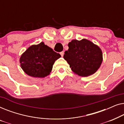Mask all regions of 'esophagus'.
<instances>
[{
	"instance_id": "34e87169",
	"label": "esophagus",
	"mask_w": 124,
	"mask_h": 124,
	"mask_svg": "<svg viewBox=\"0 0 124 124\" xmlns=\"http://www.w3.org/2000/svg\"><path fill=\"white\" fill-rule=\"evenodd\" d=\"M60 55H61V56H62V57L64 56V51H62L60 52Z\"/></svg>"
}]
</instances>
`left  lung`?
Wrapping results in <instances>:
<instances>
[{"label":"left lung","mask_w":124,"mask_h":124,"mask_svg":"<svg viewBox=\"0 0 124 124\" xmlns=\"http://www.w3.org/2000/svg\"><path fill=\"white\" fill-rule=\"evenodd\" d=\"M68 47L63 57L74 73L87 77L99 68L103 61V54L97 45L83 39L72 40L68 43Z\"/></svg>","instance_id":"left-lung-1"}]
</instances>
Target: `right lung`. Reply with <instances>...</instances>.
Returning <instances> with one entry per match:
<instances>
[{"label": "right lung", "instance_id": "obj_1", "mask_svg": "<svg viewBox=\"0 0 124 124\" xmlns=\"http://www.w3.org/2000/svg\"><path fill=\"white\" fill-rule=\"evenodd\" d=\"M60 57V54L41 42L31 46L22 54L20 65L29 76L44 78L50 74L54 62Z\"/></svg>", "mask_w": 124, "mask_h": 124}]
</instances>
